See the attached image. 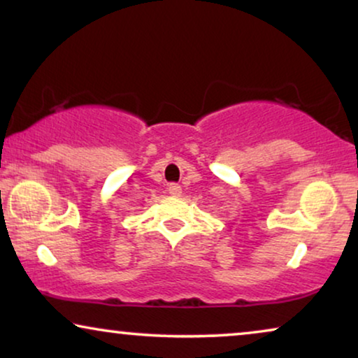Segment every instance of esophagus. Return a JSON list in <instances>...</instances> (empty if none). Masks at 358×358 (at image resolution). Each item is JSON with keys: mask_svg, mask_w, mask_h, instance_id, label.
I'll use <instances>...</instances> for the list:
<instances>
[{"mask_svg": "<svg viewBox=\"0 0 358 358\" xmlns=\"http://www.w3.org/2000/svg\"><path fill=\"white\" fill-rule=\"evenodd\" d=\"M168 190L173 197H180V194H182V187H180L179 184H169Z\"/></svg>", "mask_w": 358, "mask_h": 358, "instance_id": "esophagus-1", "label": "esophagus"}]
</instances>
